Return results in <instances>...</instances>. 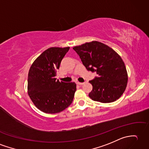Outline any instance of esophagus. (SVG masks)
Returning a JSON list of instances; mask_svg holds the SVG:
<instances>
[{
  "label": "esophagus",
  "instance_id": "1",
  "mask_svg": "<svg viewBox=\"0 0 149 149\" xmlns=\"http://www.w3.org/2000/svg\"><path fill=\"white\" fill-rule=\"evenodd\" d=\"M77 84L79 85H82L84 84V82H77Z\"/></svg>",
  "mask_w": 149,
  "mask_h": 149
}]
</instances>
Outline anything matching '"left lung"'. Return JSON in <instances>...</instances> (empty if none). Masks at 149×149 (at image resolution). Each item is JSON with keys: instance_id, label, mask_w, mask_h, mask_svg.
<instances>
[{"instance_id": "8db88e82", "label": "left lung", "mask_w": 149, "mask_h": 149, "mask_svg": "<svg viewBox=\"0 0 149 149\" xmlns=\"http://www.w3.org/2000/svg\"><path fill=\"white\" fill-rule=\"evenodd\" d=\"M73 49L86 69L98 75L89 81L93 86L89 98L101 103H110L119 99L127 83L126 68L119 55L98 41L86 42Z\"/></svg>"}]
</instances>
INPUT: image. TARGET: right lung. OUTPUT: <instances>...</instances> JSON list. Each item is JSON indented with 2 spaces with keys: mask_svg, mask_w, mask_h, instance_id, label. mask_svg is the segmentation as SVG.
<instances>
[{
  "mask_svg": "<svg viewBox=\"0 0 149 149\" xmlns=\"http://www.w3.org/2000/svg\"><path fill=\"white\" fill-rule=\"evenodd\" d=\"M70 47H50L30 67L28 75V94L38 109L47 113L63 111L73 101L75 82L56 80L55 76L62 59Z\"/></svg>",
  "mask_w": 149,
  "mask_h": 149,
  "instance_id": "1",
  "label": "right lung"
}]
</instances>
